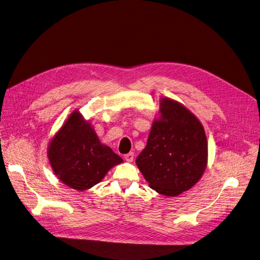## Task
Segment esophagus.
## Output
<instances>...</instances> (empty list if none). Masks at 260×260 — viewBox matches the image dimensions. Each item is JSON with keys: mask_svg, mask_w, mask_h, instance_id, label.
I'll return each instance as SVG.
<instances>
[{"mask_svg": "<svg viewBox=\"0 0 260 260\" xmlns=\"http://www.w3.org/2000/svg\"><path fill=\"white\" fill-rule=\"evenodd\" d=\"M124 159L127 161V162H132L134 160V153H128L126 155H124Z\"/></svg>", "mask_w": 260, "mask_h": 260, "instance_id": "1", "label": "esophagus"}]
</instances>
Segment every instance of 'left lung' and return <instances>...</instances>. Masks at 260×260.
<instances>
[{"label": "left lung", "mask_w": 260, "mask_h": 260, "mask_svg": "<svg viewBox=\"0 0 260 260\" xmlns=\"http://www.w3.org/2000/svg\"><path fill=\"white\" fill-rule=\"evenodd\" d=\"M145 148L136 159L151 188L178 196L194 186L208 163V140L198 118L181 103L165 98Z\"/></svg>", "instance_id": "obj_1"}]
</instances>
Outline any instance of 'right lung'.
Masks as SVG:
<instances>
[{"instance_id": "add662e5", "label": "right lung", "mask_w": 260, "mask_h": 260, "mask_svg": "<svg viewBox=\"0 0 260 260\" xmlns=\"http://www.w3.org/2000/svg\"><path fill=\"white\" fill-rule=\"evenodd\" d=\"M47 156L53 173L67 186L85 190L99 183L113 167L123 162L100 142L90 123L75 111L51 139Z\"/></svg>"}]
</instances>
